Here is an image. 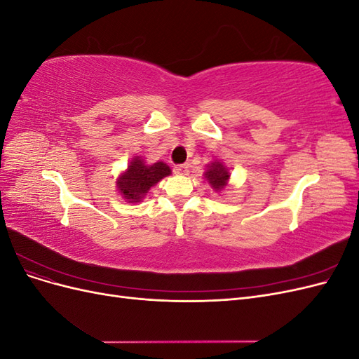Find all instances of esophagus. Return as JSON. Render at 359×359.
<instances>
[{
	"mask_svg": "<svg viewBox=\"0 0 359 359\" xmlns=\"http://www.w3.org/2000/svg\"><path fill=\"white\" fill-rule=\"evenodd\" d=\"M173 172L178 173V175H187L189 173V165H178L173 168Z\"/></svg>",
	"mask_w": 359,
	"mask_h": 359,
	"instance_id": "1",
	"label": "esophagus"
}]
</instances>
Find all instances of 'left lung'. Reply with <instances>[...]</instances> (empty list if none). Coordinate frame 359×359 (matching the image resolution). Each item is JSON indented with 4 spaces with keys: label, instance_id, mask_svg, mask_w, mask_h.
Returning a JSON list of instances; mask_svg holds the SVG:
<instances>
[{
    "label": "left lung",
    "instance_id": "8db88e82",
    "mask_svg": "<svg viewBox=\"0 0 359 359\" xmlns=\"http://www.w3.org/2000/svg\"><path fill=\"white\" fill-rule=\"evenodd\" d=\"M203 177L210 182V186L215 191H222L227 186L231 172H229V168H227L223 161L214 160L208 166H206Z\"/></svg>",
    "mask_w": 359,
    "mask_h": 359
}]
</instances>
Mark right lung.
Masks as SVG:
<instances>
[{"mask_svg":"<svg viewBox=\"0 0 359 359\" xmlns=\"http://www.w3.org/2000/svg\"><path fill=\"white\" fill-rule=\"evenodd\" d=\"M170 175V168L163 161L147 165L144 158L139 156L133 157L126 172L116 180V189L121 193V196L130 202H140L151 187H154L158 181Z\"/></svg>","mask_w":359,"mask_h":359,"instance_id":"right-lung-1","label":"right lung"}]
</instances>
